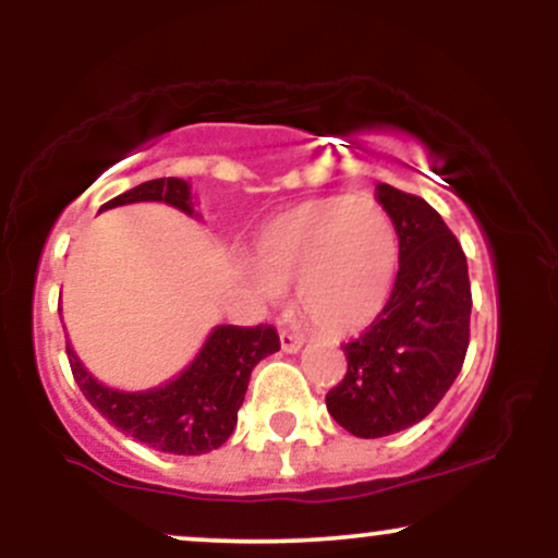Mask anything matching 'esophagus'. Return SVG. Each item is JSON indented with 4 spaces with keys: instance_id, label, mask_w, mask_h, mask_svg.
I'll list each match as a JSON object with an SVG mask.
<instances>
[{
    "instance_id": "obj_1",
    "label": "esophagus",
    "mask_w": 558,
    "mask_h": 558,
    "mask_svg": "<svg viewBox=\"0 0 558 558\" xmlns=\"http://www.w3.org/2000/svg\"><path fill=\"white\" fill-rule=\"evenodd\" d=\"M280 345H283L286 354H296V351H301V345H304V338L296 336V332L283 330L280 332Z\"/></svg>"
}]
</instances>
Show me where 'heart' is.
Returning <instances> with one entry per match:
<instances>
[{"label": "heart", "mask_w": 558, "mask_h": 558, "mask_svg": "<svg viewBox=\"0 0 558 558\" xmlns=\"http://www.w3.org/2000/svg\"><path fill=\"white\" fill-rule=\"evenodd\" d=\"M252 262L262 299L296 284L299 315L341 336L367 328L388 304L399 272V233L373 198H317L267 222Z\"/></svg>", "instance_id": "b5f03b06"}]
</instances>
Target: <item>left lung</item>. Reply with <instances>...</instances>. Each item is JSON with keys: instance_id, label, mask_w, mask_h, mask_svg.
<instances>
[{"instance_id": "left-lung-1", "label": "left lung", "mask_w": 558, "mask_h": 558, "mask_svg": "<svg viewBox=\"0 0 558 558\" xmlns=\"http://www.w3.org/2000/svg\"><path fill=\"white\" fill-rule=\"evenodd\" d=\"M399 233V272L375 323L343 343V380L328 390L330 417L356 438L417 425L453 386L470 345L472 291L462 243L430 204L377 183Z\"/></svg>"}]
</instances>
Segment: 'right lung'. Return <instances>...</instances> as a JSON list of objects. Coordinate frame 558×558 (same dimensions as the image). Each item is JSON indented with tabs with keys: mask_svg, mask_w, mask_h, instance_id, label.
I'll return each instance as SVG.
<instances>
[{
	"mask_svg": "<svg viewBox=\"0 0 558 558\" xmlns=\"http://www.w3.org/2000/svg\"><path fill=\"white\" fill-rule=\"evenodd\" d=\"M133 202H165L185 215H194L189 183L181 178H157L101 204V209L123 207ZM99 209V213H101ZM280 349L272 325L241 328L217 325L196 360L165 386L138 393L101 386L83 367L68 341V362L75 383L101 417L120 433L141 444L178 457H198L220 448L239 422V409L246 396L252 369Z\"/></svg>",
	"mask_w": 558,
	"mask_h": 558,
	"instance_id": "1",
	"label": "right lung"
}]
</instances>
